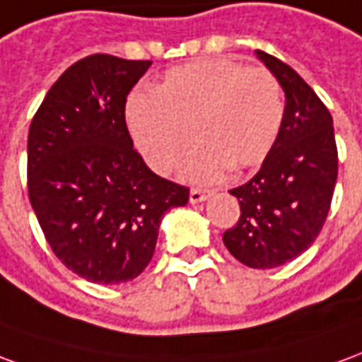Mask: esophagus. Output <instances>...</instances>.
<instances>
[{
	"label": "esophagus",
	"mask_w": 362,
	"mask_h": 362,
	"mask_svg": "<svg viewBox=\"0 0 362 362\" xmlns=\"http://www.w3.org/2000/svg\"><path fill=\"white\" fill-rule=\"evenodd\" d=\"M212 191H206V189H191V193H189V201L197 204V202H202L209 199Z\"/></svg>",
	"instance_id": "1"
}]
</instances>
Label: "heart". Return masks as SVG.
<instances>
[{"label":"heart","mask_w":362,"mask_h":362,"mask_svg":"<svg viewBox=\"0 0 362 362\" xmlns=\"http://www.w3.org/2000/svg\"><path fill=\"white\" fill-rule=\"evenodd\" d=\"M281 86L271 71L232 60H197L165 74L152 95L127 103V122L138 152L158 173H168L193 132L181 173L209 183L263 163L283 127Z\"/></svg>","instance_id":"b5f03b06"}]
</instances>
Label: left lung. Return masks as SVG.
<instances>
[{
    "mask_svg": "<svg viewBox=\"0 0 362 362\" xmlns=\"http://www.w3.org/2000/svg\"><path fill=\"white\" fill-rule=\"evenodd\" d=\"M284 91V117L273 150L245 185L230 191L242 214L222 240L240 263L273 269L308 250L322 232L337 181L333 119L291 66L257 50Z\"/></svg>",
    "mask_w": 362,
    "mask_h": 362,
    "instance_id": "obj_1",
    "label": "left lung"
}]
</instances>
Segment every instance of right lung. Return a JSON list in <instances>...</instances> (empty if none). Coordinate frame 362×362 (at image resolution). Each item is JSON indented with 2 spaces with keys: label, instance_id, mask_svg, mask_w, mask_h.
Listing matches in <instances>:
<instances>
[{
  "label": "right lung",
  "instance_id": "obj_1",
  "mask_svg": "<svg viewBox=\"0 0 362 362\" xmlns=\"http://www.w3.org/2000/svg\"><path fill=\"white\" fill-rule=\"evenodd\" d=\"M150 66L87 56L58 78L30 122V204L56 257L89 283L136 279L163 214L189 201V189L156 175L128 134L127 97Z\"/></svg>",
  "mask_w": 362,
  "mask_h": 362
}]
</instances>
